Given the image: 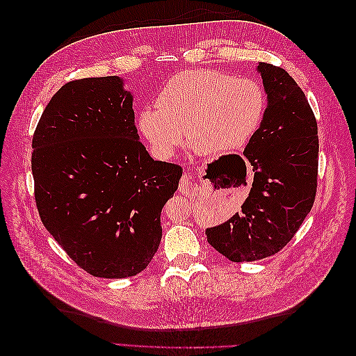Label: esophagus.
<instances>
[{
    "label": "esophagus",
    "mask_w": 356,
    "mask_h": 356,
    "mask_svg": "<svg viewBox=\"0 0 356 356\" xmlns=\"http://www.w3.org/2000/svg\"><path fill=\"white\" fill-rule=\"evenodd\" d=\"M181 195L184 196H188L190 191H191V179H190V175L188 174H184L179 181V187H178Z\"/></svg>",
    "instance_id": "esophagus-1"
}]
</instances>
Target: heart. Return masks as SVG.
I'll return each instance as SVG.
<instances>
[{"label":"heart","mask_w":356,"mask_h":356,"mask_svg":"<svg viewBox=\"0 0 356 356\" xmlns=\"http://www.w3.org/2000/svg\"><path fill=\"white\" fill-rule=\"evenodd\" d=\"M266 93L260 83L217 70H187L169 79L157 108L138 114V131L152 154L168 160L187 141L204 154L243 148L261 126Z\"/></svg>","instance_id":"b5f03b06"}]
</instances>
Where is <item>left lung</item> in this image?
Segmentation results:
<instances>
[{
  "label": "left lung",
  "instance_id": "obj_1",
  "mask_svg": "<svg viewBox=\"0 0 356 356\" xmlns=\"http://www.w3.org/2000/svg\"><path fill=\"white\" fill-rule=\"evenodd\" d=\"M267 106L243 156L252 187L230 220L207 229L208 242L230 261H255L279 252L314 207L318 178V124L294 79L260 62Z\"/></svg>",
  "mask_w": 356,
  "mask_h": 356
}]
</instances>
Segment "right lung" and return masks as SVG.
<instances>
[{
    "label": "right lung",
    "instance_id": "add662e5",
    "mask_svg": "<svg viewBox=\"0 0 356 356\" xmlns=\"http://www.w3.org/2000/svg\"><path fill=\"white\" fill-rule=\"evenodd\" d=\"M123 79H83L53 95L32 138L40 218L88 273L122 279L152 261L160 213L182 169L139 141Z\"/></svg>",
    "mask_w": 356,
    "mask_h": 356
}]
</instances>
